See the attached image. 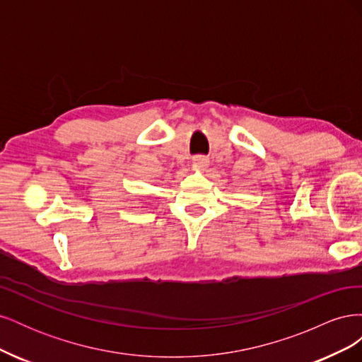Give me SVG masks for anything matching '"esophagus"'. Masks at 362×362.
I'll return each mask as SVG.
<instances>
[{
    "label": "esophagus",
    "mask_w": 362,
    "mask_h": 362,
    "mask_svg": "<svg viewBox=\"0 0 362 362\" xmlns=\"http://www.w3.org/2000/svg\"><path fill=\"white\" fill-rule=\"evenodd\" d=\"M208 163H210V160H208L206 157L204 156H196L193 157V166L198 168V169H205L208 166Z\"/></svg>",
    "instance_id": "34e87169"
}]
</instances>
